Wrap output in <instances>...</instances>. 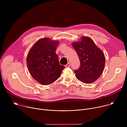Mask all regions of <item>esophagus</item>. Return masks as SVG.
I'll return each instance as SVG.
<instances>
[{"instance_id":"1","label":"esophagus","mask_w":127,"mask_h":127,"mask_svg":"<svg viewBox=\"0 0 127 127\" xmlns=\"http://www.w3.org/2000/svg\"><path fill=\"white\" fill-rule=\"evenodd\" d=\"M70 66V63H68L65 65V67H69Z\"/></svg>"}]
</instances>
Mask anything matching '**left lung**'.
<instances>
[{"mask_svg":"<svg viewBox=\"0 0 127 127\" xmlns=\"http://www.w3.org/2000/svg\"><path fill=\"white\" fill-rule=\"evenodd\" d=\"M72 46L76 51L80 61L79 68L75 70L76 78L80 81L90 84L101 75L105 65V56L89 37H82L81 40L74 42Z\"/></svg>","mask_w":127,"mask_h":127,"instance_id":"1","label":"left lung"}]
</instances>
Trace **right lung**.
I'll use <instances>...</instances> for the list:
<instances>
[{"instance_id":"obj_1","label":"right lung","mask_w":127,"mask_h":127,"mask_svg":"<svg viewBox=\"0 0 127 127\" xmlns=\"http://www.w3.org/2000/svg\"><path fill=\"white\" fill-rule=\"evenodd\" d=\"M58 41L48 38L39 39L30 50L27 64L32 76L39 83L52 84L61 76L64 66L59 63L56 54Z\"/></svg>"}]
</instances>
